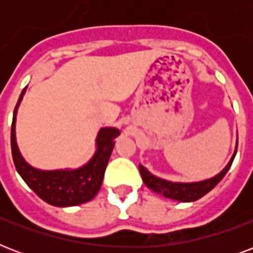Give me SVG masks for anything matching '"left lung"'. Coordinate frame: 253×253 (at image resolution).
<instances>
[{"label": "left lung", "mask_w": 253, "mask_h": 253, "mask_svg": "<svg viewBox=\"0 0 253 253\" xmlns=\"http://www.w3.org/2000/svg\"><path fill=\"white\" fill-rule=\"evenodd\" d=\"M236 148H238V140H236L235 152L232 155L231 160L228 162L227 166L224 167L222 172L218 173L216 176L211 177V178H209V180L198 181V182H172V181L164 180V178H160V177L152 174L142 164H139V172L142 174L143 182L146 184L147 188H150L155 193L174 201L193 202V201L200 200L201 197H204L205 194H208L226 176V173L228 172V169H230L232 162H234V158H235L236 155Z\"/></svg>", "instance_id": "obj_1"}]
</instances>
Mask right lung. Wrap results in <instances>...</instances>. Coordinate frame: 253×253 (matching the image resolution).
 Masks as SVG:
<instances>
[{"mask_svg": "<svg viewBox=\"0 0 253 253\" xmlns=\"http://www.w3.org/2000/svg\"><path fill=\"white\" fill-rule=\"evenodd\" d=\"M27 87V86H26ZM26 87L22 90L17 106L14 109L11 123V154L17 172L25 182L37 193L38 197L47 204L59 208L76 206L93 200L102 185L103 174L115 146L114 139L121 131L114 127H102L97 134L95 150L93 158L77 169H56L42 170L31 167L19 152L15 138V121L18 106L21 103Z\"/></svg>", "mask_w": 253, "mask_h": 253, "instance_id": "add662e5", "label": "right lung"}]
</instances>
